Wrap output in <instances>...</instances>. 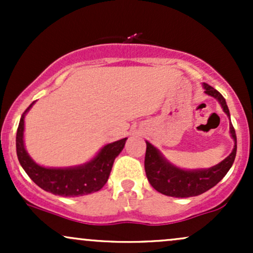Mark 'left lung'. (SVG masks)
I'll list each match as a JSON object with an SVG mask.
<instances>
[{
    "instance_id": "1",
    "label": "left lung",
    "mask_w": 253,
    "mask_h": 253,
    "mask_svg": "<svg viewBox=\"0 0 253 253\" xmlns=\"http://www.w3.org/2000/svg\"><path fill=\"white\" fill-rule=\"evenodd\" d=\"M203 88L206 94L215 97L221 104L223 112L229 117V110L225 98L217 90L210 84L205 83ZM231 120V119H229ZM229 132L234 139V149L221 163L206 170H183L170 164L159 151L146 141V153H145V172L150 184L159 193L173 197L197 196L210 190L225 177L233 164L237 155V135L233 125H229Z\"/></svg>"
}]
</instances>
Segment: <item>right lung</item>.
<instances>
[{
	"label": "right lung",
	"instance_id": "right-lung-1",
	"mask_svg": "<svg viewBox=\"0 0 253 253\" xmlns=\"http://www.w3.org/2000/svg\"><path fill=\"white\" fill-rule=\"evenodd\" d=\"M34 102L30 104L20 119L16 132V155L30 178L43 190L54 195L74 197L98 191L108 181L115 158L121 152L127 138L108 144L89 163L68 169H47L32 161L24 145V119Z\"/></svg>",
	"mask_w": 253,
	"mask_h": 253
}]
</instances>
